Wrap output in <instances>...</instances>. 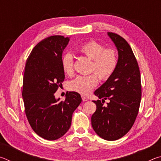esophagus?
Listing matches in <instances>:
<instances>
[{"mask_svg": "<svg viewBox=\"0 0 161 161\" xmlns=\"http://www.w3.org/2000/svg\"><path fill=\"white\" fill-rule=\"evenodd\" d=\"M81 99H82V101H83V102H86V101L88 100V99H87V98H86V97L83 96V95H82V96H81Z\"/></svg>", "mask_w": 161, "mask_h": 161, "instance_id": "1", "label": "esophagus"}]
</instances>
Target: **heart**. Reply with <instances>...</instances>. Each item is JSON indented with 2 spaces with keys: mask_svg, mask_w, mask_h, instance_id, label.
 I'll use <instances>...</instances> for the list:
<instances>
[{
  "mask_svg": "<svg viewBox=\"0 0 161 161\" xmlns=\"http://www.w3.org/2000/svg\"><path fill=\"white\" fill-rule=\"evenodd\" d=\"M77 51L82 55L91 59L90 71L95 74L78 76L69 83V89L81 94H88L97 85L98 77L107 81L116 69L118 65V54L114 48H105L102 44L94 40L84 42L78 47ZM62 67L64 72L71 75L74 72V59L71 54L65 53L61 58Z\"/></svg>",
  "mask_w": 161,
  "mask_h": 161,
  "instance_id": "obj_1",
  "label": "heart"
}]
</instances>
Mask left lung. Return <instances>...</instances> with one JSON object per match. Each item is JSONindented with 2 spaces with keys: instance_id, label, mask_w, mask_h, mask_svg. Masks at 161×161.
<instances>
[{
  "instance_id": "obj_1",
  "label": "left lung",
  "mask_w": 161,
  "mask_h": 161,
  "mask_svg": "<svg viewBox=\"0 0 161 161\" xmlns=\"http://www.w3.org/2000/svg\"><path fill=\"white\" fill-rule=\"evenodd\" d=\"M119 53L118 65L113 75L94 92L97 110L92 126L101 138L115 141L131 129L139 111L141 82L139 67L129 43L118 34L108 32ZM109 102L103 106L105 100Z\"/></svg>"
}]
</instances>
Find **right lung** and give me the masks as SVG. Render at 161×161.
Returning <instances> with one entry per match:
<instances>
[{"label":"right lung","instance_id":"1","mask_svg":"<svg viewBox=\"0 0 161 161\" xmlns=\"http://www.w3.org/2000/svg\"><path fill=\"white\" fill-rule=\"evenodd\" d=\"M69 40L62 35L45 38L35 46L25 64L22 92L25 115L32 130L48 141L67 133L81 102L75 92H67L64 101L54 95L64 80L61 58Z\"/></svg>","mask_w":161,"mask_h":161}]
</instances>
